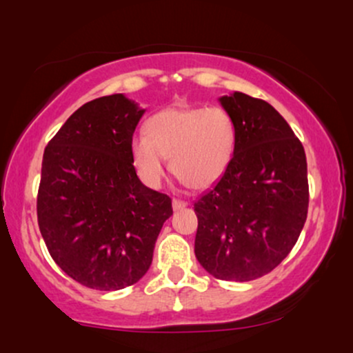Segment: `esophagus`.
I'll return each mask as SVG.
<instances>
[{
  "instance_id": "1",
  "label": "esophagus",
  "mask_w": 353,
  "mask_h": 353,
  "mask_svg": "<svg viewBox=\"0 0 353 353\" xmlns=\"http://www.w3.org/2000/svg\"><path fill=\"white\" fill-rule=\"evenodd\" d=\"M185 205H188V202H184V201H181V199H172V209L174 210L184 209Z\"/></svg>"
}]
</instances>
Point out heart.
Returning a JSON list of instances; mask_svg holds the SVG:
<instances>
[{"mask_svg": "<svg viewBox=\"0 0 353 353\" xmlns=\"http://www.w3.org/2000/svg\"><path fill=\"white\" fill-rule=\"evenodd\" d=\"M236 141V123L224 108H169L149 117L145 136L132 137L131 159L149 188L161 185L169 157L177 181L204 189L228 169Z\"/></svg>", "mask_w": 353, "mask_h": 353, "instance_id": "1", "label": "heart"}]
</instances>
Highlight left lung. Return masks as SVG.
Segmentation results:
<instances>
[{
  "label": "left lung",
  "instance_id": "obj_1",
  "mask_svg": "<svg viewBox=\"0 0 353 353\" xmlns=\"http://www.w3.org/2000/svg\"><path fill=\"white\" fill-rule=\"evenodd\" d=\"M219 101L237 141L228 169L194 202V252L216 279L247 282L274 270L301 236L309 209L305 151L265 101L244 92Z\"/></svg>",
  "mask_w": 353,
  "mask_h": 353
}]
</instances>
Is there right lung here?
I'll return each mask as SVG.
<instances>
[{"label":"right lung","instance_id":"right-lung-1","mask_svg":"<svg viewBox=\"0 0 353 353\" xmlns=\"http://www.w3.org/2000/svg\"><path fill=\"white\" fill-rule=\"evenodd\" d=\"M144 114L124 94L83 104L43 154L38 225L52 261L72 281L119 290L148 272L172 201L145 188L131 159Z\"/></svg>","mask_w":353,"mask_h":353}]
</instances>
